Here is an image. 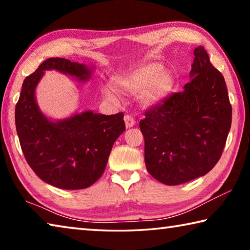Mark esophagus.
I'll list each match as a JSON object with an SVG mask.
<instances>
[{"instance_id":"esophagus-1","label":"esophagus","mask_w":250,"mask_h":250,"mask_svg":"<svg viewBox=\"0 0 250 250\" xmlns=\"http://www.w3.org/2000/svg\"><path fill=\"white\" fill-rule=\"evenodd\" d=\"M125 124L126 128H132L135 125V120L131 116H125Z\"/></svg>"}]
</instances>
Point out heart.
I'll return each instance as SVG.
<instances>
[{"label":"heart","instance_id":"1","mask_svg":"<svg viewBox=\"0 0 250 250\" xmlns=\"http://www.w3.org/2000/svg\"><path fill=\"white\" fill-rule=\"evenodd\" d=\"M115 89L128 95L140 94V103L146 108H154L163 104L173 90L174 78L164 70L160 64H146L129 74L116 76L112 79ZM104 97L111 103L119 101L116 91L110 87H104Z\"/></svg>","mask_w":250,"mask_h":250}]
</instances>
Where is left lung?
Returning <instances> with one entry per match:
<instances>
[{
    "label": "left lung",
    "mask_w": 250,
    "mask_h": 250,
    "mask_svg": "<svg viewBox=\"0 0 250 250\" xmlns=\"http://www.w3.org/2000/svg\"><path fill=\"white\" fill-rule=\"evenodd\" d=\"M191 82L140 121L147 172L166 185L205 175L221 158L231 125L225 79L203 46L194 49Z\"/></svg>",
    "instance_id": "left-lung-1"
}]
</instances>
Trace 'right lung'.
<instances>
[{
	"instance_id": "obj_1",
	"label": "right lung",
	"mask_w": 250,
	"mask_h": 250,
	"mask_svg": "<svg viewBox=\"0 0 250 250\" xmlns=\"http://www.w3.org/2000/svg\"><path fill=\"white\" fill-rule=\"evenodd\" d=\"M48 70L86 83L95 66L48 58L24 79L15 108L21 147L28 166L46 183L62 189L89 188L103 175L113 143L125 130L124 113L105 116L84 110L62 119L47 117L36 101V88Z\"/></svg>"
}]
</instances>
